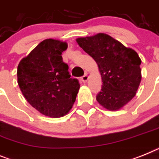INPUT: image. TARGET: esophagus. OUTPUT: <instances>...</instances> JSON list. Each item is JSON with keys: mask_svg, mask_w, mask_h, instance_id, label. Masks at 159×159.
I'll return each mask as SVG.
<instances>
[{"mask_svg": "<svg viewBox=\"0 0 159 159\" xmlns=\"http://www.w3.org/2000/svg\"><path fill=\"white\" fill-rule=\"evenodd\" d=\"M89 80V76H88V75L87 74H85L84 75H83V76L81 77V80H82L84 83L87 82V80Z\"/></svg>", "mask_w": 159, "mask_h": 159, "instance_id": "1", "label": "esophagus"}]
</instances>
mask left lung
Instances as JSON below:
<instances>
[{"mask_svg":"<svg viewBox=\"0 0 159 159\" xmlns=\"http://www.w3.org/2000/svg\"><path fill=\"white\" fill-rule=\"evenodd\" d=\"M76 42L99 66L103 83L96 100L108 110L120 109L134 98L140 84L142 60L138 53L106 34Z\"/></svg>","mask_w":159,"mask_h":159,"instance_id":"obj_1","label":"left lung"}]
</instances>
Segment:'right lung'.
<instances>
[{
	"instance_id": "1",
	"label": "right lung",
	"mask_w": 159,
	"mask_h": 159,
	"mask_svg": "<svg viewBox=\"0 0 159 159\" xmlns=\"http://www.w3.org/2000/svg\"><path fill=\"white\" fill-rule=\"evenodd\" d=\"M67 44L46 39L22 59L17 66V83L26 100L42 114L60 117L75 101L80 83L70 78L62 53Z\"/></svg>"
}]
</instances>
